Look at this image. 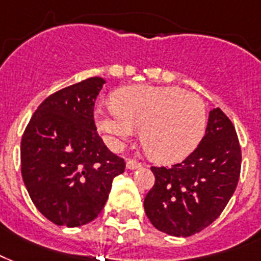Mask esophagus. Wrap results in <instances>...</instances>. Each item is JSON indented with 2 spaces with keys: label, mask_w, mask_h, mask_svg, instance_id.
Segmentation results:
<instances>
[{
  "label": "esophagus",
  "mask_w": 261,
  "mask_h": 261,
  "mask_svg": "<svg viewBox=\"0 0 261 261\" xmlns=\"http://www.w3.org/2000/svg\"><path fill=\"white\" fill-rule=\"evenodd\" d=\"M126 167H128L129 170H135V169H140L141 163H139L135 159H128L126 161Z\"/></svg>",
  "instance_id": "34e87169"
}]
</instances>
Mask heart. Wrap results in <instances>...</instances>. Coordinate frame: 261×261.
I'll use <instances>...</instances> for the list:
<instances>
[{
    "label": "heart",
    "mask_w": 261,
    "mask_h": 261,
    "mask_svg": "<svg viewBox=\"0 0 261 261\" xmlns=\"http://www.w3.org/2000/svg\"><path fill=\"white\" fill-rule=\"evenodd\" d=\"M96 124L116 145L140 130V143L149 158L173 163L199 144L207 109L199 95L178 87H129L116 92L114 108L96 110Z\"/></svg>",
    "instance_id": "1"
}]
</instances>
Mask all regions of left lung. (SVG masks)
Listing matches in <instances>:
<instances>
[{
    "label": "left lung",
    "mask_w": 261,
    "mask_h": 261,
    "mask_svg": "<svg viewBox=\"0 0 261 261\" xmlns=\"http://www.w3.org/2000/svg\"><path fill=\"white\" fill-rule=\"evenodd\" d=\"M155 184L144 211L159 231L189 237L210 226L225 210L237 188L241 147L229 117L213 109L197 148L171 167H151Z\"/></svg>",
    "instance_id": "obj_1"
}]
</instances>
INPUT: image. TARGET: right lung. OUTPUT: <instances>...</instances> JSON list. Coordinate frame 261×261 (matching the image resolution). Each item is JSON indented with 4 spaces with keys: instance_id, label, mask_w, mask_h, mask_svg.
<instances>
[{
    "instance_id": "obj_1",
    "label": "right lung",
    "mask_w": 261,
    "mask_h": 261,
    "mask_svg": "<svg viewBox=\"0 0 261 261\" xmlns=\"http://www.w3.org/2000/svg\"><path fill=\"white\" fill-rule=\"evenodd\" d=\"M105 83L90 77L47 96L21 137L24 185L39 213L58 226L94 221L114 177L125 170L95 126V100Z\"/></svg>"
}]
</instances>
